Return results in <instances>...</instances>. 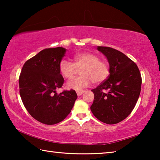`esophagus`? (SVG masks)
I'll return each instance as SVG.
<instances>
[{
	"instance_id": "esophagus-1",
	"label": "esophagus",
	"mask_w": 160,
	"mask_h": 160,
	"mask_svg": "<svg viewBox=\"0 0 160 160\" xmlns=\"http://www.w3.org/2000/svg\"><path fill=\"white\" fill-rule=\"evenodd\" d=\"M85 92V90H80V91H77V94L78 96H80L81 94H82V93Z\"/></svg>"
}]
</instances>
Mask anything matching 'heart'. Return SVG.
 Here are the masks:
<instances>
[{
    "label": "heart",
    "instance_id": "obj_1",
    "mask_svg": "<svg viewBox=\"0 0 160 160\" xmlns=\"http://www.w3.org/2000/svg\"><path fill=\"white\" fill-rule=\"evenodd\" d=\"M74 63L63 59L59 63V71L65 78L70 79L80 70L82 76L75 78L67 83V88L80 91L87 88L92 82L100 83L107 79L109 74V65L100 60L99 56L92 53H78L74 56Z\"/></svg>",
    "mask_w": 160,
    "mask_h": 160
}]
</instances>
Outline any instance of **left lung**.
<instances>
[{
    "label": "left lung",
    "mask_w": 160,
    "mask_h": 160,
    "mask_svg": "<svg viewBox=\"0 0 160 160\" xmlns=\"http://www.w3.org/2000/svg\"><path fill=\"white\" fill-rule=\"evenodd\" d=\"M97 49L107 57L110 74L92 90L94 98L90 109L102 122L115 124L128 117L134 109L141 90V75L137 65L121 51L107 47ZM104 90L109 92L104 93Z\"/></svg>",
    "instance_id": "8db88e82"
}]
</instances>
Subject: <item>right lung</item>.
I'll use <instances>...</instances> for the list:
<instances>
[{"mask_svg":"<svg viewBox=\"0 0 160 160\" xmlns=\"http://www.w3.org/2000/svg\"><path fill=\"white\" fill-rule=\"evenodd\" d=\"M66 51L63 47L41 51L25 62L19 78L24 106L32 117L47 125L64 120L78 97L73 90L56 92V89L61 88L64 82L59 63Z\"/></svg>","mask_w":160,"mask_h":160,"instance_id":"add662e5","label":"right lung"}]
</instances>
